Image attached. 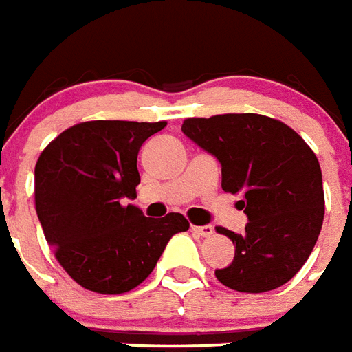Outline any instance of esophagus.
Masks as SVG:
<instances>
[{
    "mask_svg": "<svg viewBox=\"0 0 352 352\" xmlns=\"http://www.w3.org/2000/svg\"><path fill=\"white\" fill-rule=\"evenodd\" d=\"M192 230L196 234L205 236V238L214 234V227H212V225H192Z\"/></svg>",
    "mask_w": 352,
    "mask_h": 352,
    "instance_id": "1",
    "label": "esophagus"
}]
</instances>
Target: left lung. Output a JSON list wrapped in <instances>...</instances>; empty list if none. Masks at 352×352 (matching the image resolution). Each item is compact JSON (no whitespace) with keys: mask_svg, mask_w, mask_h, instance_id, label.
<instances>
[{"mask_svg":"<svg viewBox=\"0 0 352 352\" xmlns=\"http://www.w3.org/2000/svg\"><path fill=\"white\" fill-rule=\"evenodd\" d=\"M182 132L221 165V189L240 196L245 230L223 227L234 260L216 269L223 285L265 292L287 283L313 252L323 223L322 168L285 123L261 114L189 118Z\"/></svg>","mask_w":352,"mask_h":352,"instance_id":"8db88e82","label":"left lung"}]
</instances>
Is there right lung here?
Returning a JSON list of instances; mask_svg holds the SVG:
<instances>
[{
	"mask_svg": "<svg viewBox=\"0 0 352 352\" xmlns=\"http://www.w3.org/2000/svg\"><path fill=\"white\" fill-rule=\"evenodd\" d=\"M167 123L85 122L45 148L34 170L36 212L69 276L122 294L153 272L168 240L189 229L178 212L147 218L136 205L138 153Z\"/></svg>",
	"mask_w": 352,
	"mask_h": 352,
	"instance_id": "add662e5",
	"label": "right lung"
}]
</instances>
